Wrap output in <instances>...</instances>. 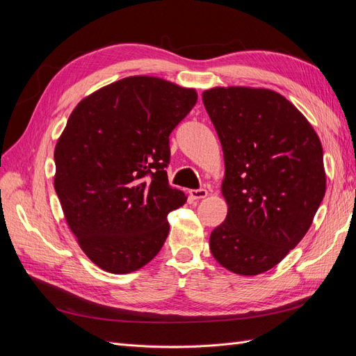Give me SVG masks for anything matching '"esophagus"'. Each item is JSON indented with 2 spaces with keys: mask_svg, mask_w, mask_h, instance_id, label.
I'll return each mask as SVG.
<instances>
[{
  "mask_svg": "<svg viewBox=\"0 0 356 356\" xmlns=\"http://www.w3.org/2000/svg\"><path fill=\"white\" fill-rule=\"evenodd\" d=\"M190 196H191V199H195V200H202V199L208 196V190H204V188L190 190Z\"/></svg>",
  "mask_w": 356,
  "mask_h": 356,
  "instance_id": "obj_1",
  "label": "esophagus"
}]
</instances>
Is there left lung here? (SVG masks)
<instances>
[{"mask_svg":"<svg viewBox=\"0 0 356 356\" xmlns=\"http://www.w3.org/2000/svg\"><path fill=\"white\" fill-rule=\"evenodd\" d=\"M224 153L227 217L215 227V260L241 276L270 270L310 229L325 196L315 129L281 93L229 86L202 93Z\"/></svg>","mask_w":356,"mask_h":356,"instance_id":"obj_1","label":"left lung"}]
</instances>
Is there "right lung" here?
<instances>
[{"instance_id": "add662e5", "label": "right lung", "mask_w": 356, "mask_h": 356, "mask_svg": "<svg viewBox=\"0 0 356 356\" xmlns=\"http://www.w3.org/2000/svg\"><path fill=\"white\" fill-rule=\"evenodd\" d=\"M196 101V89L134 75L72 110L55 147L53 182L70 230L102 270L135 272L163 246L168 213L187 202L168 182L169 135Z\"/></svg>"}]
</instances>
